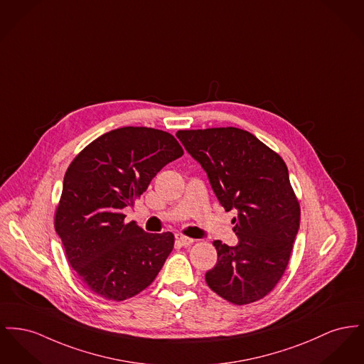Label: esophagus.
<instances>
[{
	"mask_svg": "<svg viewBox=\"0 0 364 364\" xmlns=\"http://www.w3.org/2000/svg\"><path fill=\"white\" fill-rule=\"evenodd\" d=\"M176 242L181 246H190L191 243H193V239L184 235H176Z\"/></svg>",
	"mask_w": 364,
	"mask_h": 364,
	"instance_id": "obj_1",
	"label": "esophagus"
}]
</instances>
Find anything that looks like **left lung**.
<instances>
[{"mask_svg":"<svg viewBox=\"0 0 364 364\" xmlns=\"http://www.w3.org/2000/svg\"><path fill=\"white\" fill-rule=\"evenodd\" d=\"M184 149L206 171L221 206L235 209L239 242L214 240L217 264L208 286L236 305L265 297L289 264L299 228V205L284 161L255 134L237 128L178 130Z\"/></svg>","mask_w":364,"mask_h":364,"instance_id":"1","label":"left lung"}]
</instances>
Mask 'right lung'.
Returning a JSON list of instances; mask_svg holds the SVG:
<instances>
[{
    "mask_svg": "<svg viewBox=\"0 0 364 364\" xmlns=\"http://www.w3.org/2000/svg\"><path fill=\"white\" fill-rule=\"evenodd\" d=\"M183 154L168 132L127 127L102 134L70 164L55 230L70 265L95 294L124 301L156 278L174 236L149 234L134 221L127 224L122 210Z\"/></svg>",
    "mask_w": 364,
    "mask_h": 364,
    "instance_id": "1",
    "label": "right lung"
}]
</instances>
